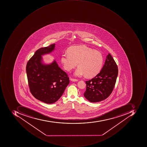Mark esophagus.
I'll use <instances>...</instances> for the list:
<instances>
[{"instance_id": "1", "label": "esophagus", "mask_w": 147, "mask_h": 147, "mask_svg": "<svg viewBox=\"0 0 147 147\" xmlns=\"http://www.w3.org/2000/svg\"><path fill=\"white\" fill-rule=\"evenodd\" d=\"M71 81L72 82H76V81H78V80H76V79H73V78H71Z\"/></svg>"}]
</instances>
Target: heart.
Returning a JSON list of instances; mask_svg holds the SVG:
<instances>
[{
    "label": "heart",
    "mask_w": 147,
    "mask_h": 147,
    "mask_svg": "<svg viewBox=\"0 0 147 147\" xmlns=\"http://www.w3.org/2000/svg\"><path fill=\"white\" fill-rule=\"evenodd\" d=\"M67 51L62 54L61 62L67 71L74 69L78 63L79 67L74 73L76 77L86 76L91 78L101 71L104 62L101 52L83 45L71 46Z\"/></svg>",
    "instance_id": "1"
}]
</instances>
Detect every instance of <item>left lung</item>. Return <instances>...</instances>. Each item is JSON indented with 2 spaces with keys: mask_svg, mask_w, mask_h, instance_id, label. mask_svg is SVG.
<instances>
[{
  "mask_svg": "<svg viewBox=\"0 0 147 147\" xmlns=\"http://www.w3.org/2000/svg\"><path fill=\"white\" fill-rule=\"evenodd\" d=\"M100 72L86 82V90L84 96L91 102L105 100L111 94L118 75V67L111 54L108 53Z\"/></svg>",
  "mask_w": 147,
  "mask_h": 147,
  "instance_id": "obj_1",
  "label": "left lung"
}]
</instances>
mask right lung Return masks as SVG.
<instances>
[{
	"label": "right lung",
	"instance_id": "1",
	"mask_svg": "<svg viewBox=\"0 0 147 147\" xmlns=\"http://www.w3.org/2000/svg\"><path fill=\"white\" fill-rule=\"evenodd\" d=\"M55 44L36 51L26 64V71L30 91L39 101L55 103L63 94L69 84V78L55 60L45 63L42 56L55 50Z\"/></svg>",
	"mask_w": 147,
	"mask_h": 147
}]
</instances>
